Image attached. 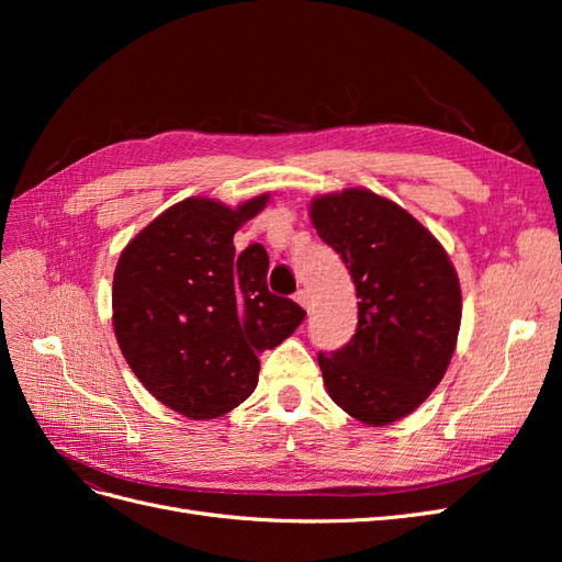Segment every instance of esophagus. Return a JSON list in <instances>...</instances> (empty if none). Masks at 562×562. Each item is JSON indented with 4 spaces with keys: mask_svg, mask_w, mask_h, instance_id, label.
Segmentation results:
<instances>
[{
    "mask_svg": "<svg viewBox=\"0 0 562 562\" xmlns=\"http://www.w3.org/2000/svg\"><path fill=\"white\" fill-rule=\"evenodd\" d=\"M295 300H297V304H302L304 310H310V293L304 291V288H300V291L295 293Z\"/></svg>",
    "mask_w": 562,
    "mask_h": 562,
    "instance_id": "1",
    "label": "esophagus"
}]
</instances>
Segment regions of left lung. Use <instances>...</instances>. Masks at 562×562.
<instances>
[{
	"mask_svg": "<svg viewBox=\"0 0 562 562\" xmlns=\"http://www.w3.org/2000/svg\"><path fill=\"white\" fill-rule=\"evenodd\" d=\"M312 223L359 297L349 342L318 351L323 382L345 413L382 427L413 413L446 375L462 321L457 274L411 213L368 190L314 199Z\"/></svg>",
	"mask_w": 562,
	"mask_h": 562,
	"instance_id": "left-lung-1",
	"label": "left lung"
}]
</instances>
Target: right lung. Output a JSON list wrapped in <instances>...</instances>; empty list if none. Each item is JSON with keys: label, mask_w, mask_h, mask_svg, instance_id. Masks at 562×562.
<instances>
[{"label": "right lung", "mask_w": 562, "mask_h": 562, "mask_svg": "<svg viewBox=\"0 0 562 562\" xmlns=\"http://www.w3.org/2000/svg\"><path fill=\"white\" fill-rule=\"evenodd\" d=\"M265 203L267 194L239 209L184 199L119 258V349L149 394L184 417L213 419L244 403L258 384V353L281 345L307 314L269 293L262 244L236 255V229Z\"/></svg>", "instance_id": "1"}]
</instances>
